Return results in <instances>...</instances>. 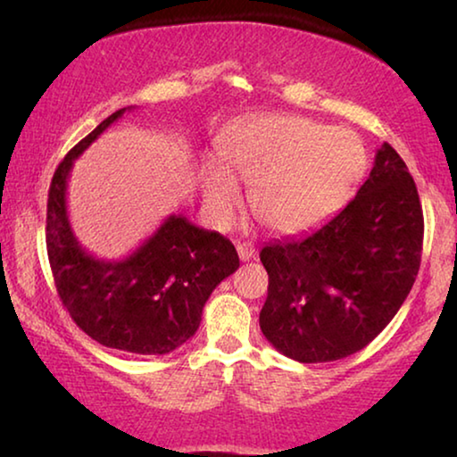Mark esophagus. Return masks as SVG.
Wrapping results in <instances>:
<instances>
[{
	"label": "esophagus",
	"mask_w": 457,
	"mask_h": 457,
	"mask_svg": "<svg viewBox=\"0 0 457 457\" xmlns=\"http://www.w3.org/2000/svg\"><path fill=\"white\" fill-rule=\"evenodd\" d=\"M237 253H239L241 262H249L251 257H255V247L253 243L245 241V243H237Z\"/></svg>",
	"instance_id": "obj_1"
}]
</instances>
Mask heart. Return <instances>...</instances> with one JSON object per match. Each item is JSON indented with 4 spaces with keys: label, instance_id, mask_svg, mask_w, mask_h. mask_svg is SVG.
<instances>
[{
    "label": "heart",
    "instance_id": "1",
    "mask_svg": "<svg viewBox=\"0 0 457 457\" xmlns=\"http://www.w3.org/2000/svg\"><path fill=\"white\" fill-rule=\"evenodd\" d=\"M220 158L249 185L257 220L278 233L305 230L334 214L367 169V150L354 134L293 115L255 119L235 129ZM228 174L212 164L204 169V200L218 224L233 220L241 200Z\"/></svg>",
    "mask_w": 457,
    "mask_h": 457
}]
</instances>
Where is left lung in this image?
<instances>
[{
	"mask_svg": "<svg viewBox=\"0 0 457 457\" xmlns=\"http://www.w3.org/2000/svg\"><path fill=\"white\" fill-rule=\"evenodd\" d=\"M425 220L406 162L386 142L354 200L320 228L262 249L260 328L284 356L329 362L394 320L420 268Z\"/></svg>",
	"mask_w": 457,
	"mask_h": 457,
	"instance_id": "1",
	"label": "left lung"
}]
</instances>
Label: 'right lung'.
Instances as JSON below:
<instances>
[{"label":"right lung","mask_w":457,"mask_h":457,"mask_svg":"<svg viewBox=\"0 0 457 457\" xmlns=\"http://www.w3.org/2000/svg\"><path fill=\"white\" fill-rule=\"evenodd\" d=\"M125 113L115 111L71 148L51 179L47 255L59 299L76 326L107 348L167 354L197 332L208 296L239 268L235 245L185 216H169L134 253L103 262L82 249L68 220L71 164Z\"/></svg>","instance_id":"obj_1"}]
</instances>
